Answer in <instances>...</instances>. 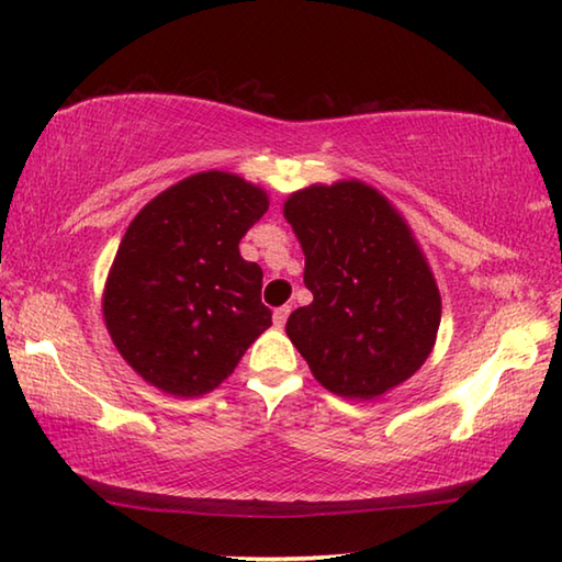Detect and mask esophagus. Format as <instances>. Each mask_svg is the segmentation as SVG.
Segmentation results:
<instances>
[{
  "mask_svg": "<svg viewBox=\"0 0 562 562\" xmlns=\"http://www.w3.org/2000/svg\"><path fill=\"white\" fill-rule=\"evenodd\" d=\"M288 317H290V307H288V304L272 312V319H274V325H278V327H284V322H288Z\"/></svg>",
  "mask_w": 562,
  "mask_h": 562,
  "instance_id": "obj_1",
  "label": "esophagus"
}]
</instances>
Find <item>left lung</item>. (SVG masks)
Returning <instances> with one entry per match:
<instances>
[{"label": "left lung", "instance_id": "1", "mask_svg": "<svg viewBox=\"0 0 562 562\" xmlns=\"http://www.w3.org/2000/svg\"><path fill=\"white\" fill-rule=\"evenodd\" d=\"M284 217L315 297L292 312L288 337L317 382L349 398L406 382L431 355L441 297L402 215L374 188L341 180L292 193Z\"/></svg>", "mask_w": 562, "mask_h": 562}]
</instances>
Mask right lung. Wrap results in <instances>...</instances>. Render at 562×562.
Listing matches in <instances>:
<instances>
[{
	"instance_id": "obj_1",
	"label": "right lung",
	"mask_w": 562,
	"mask_h": 562,
	"mask_svg": "<svg viewBox=\"0 0 562 562\" xmlns=\"http://www.w3.org/2000/svg\"><path fill=\"white\" fill-rule=\"evenodd\" d=\"M268 205L258 186L207 170L133 217L109 272L103 319L121 357L160 392H211L272 325L260 265L237 250Z\"/></svg>"
}]
</instances>
